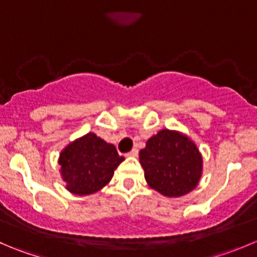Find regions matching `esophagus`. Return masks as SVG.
<instances>
[{"mask_svg":"<svg viewBox=\"0 0 257 257\" xmlns=\"http://www.w3.org/2000/svg\"><path fill=\"white\" fill-rule=\"evenodd\" d=\"M125 156L126 157H137V156H138V149H137V148L132 149V151L128 152V153H126Z\"/></svg>","mask_w":257,"mask_h":257,"instance_id":"1","label":"esophagus"}]
</instances>
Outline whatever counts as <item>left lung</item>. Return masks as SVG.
Wrapping results in <instances>:
<instances>
[{"label": "left lung", "instance_id": "8db88e82", "mask_svg": "<svg viewBox=\"0 0 257 257\" xmlns=\"http://www.w3.org/2000/svg\"><path fill=\"white\" fill-rule=\"evenodd\" d=\"M146 181L167 197L187 195L197 186L202 157L196 144L178 132L163 131L148 139L139 152Z\"/></svg>", "mask_w": 257, "mask_h": 257}]
</instances>
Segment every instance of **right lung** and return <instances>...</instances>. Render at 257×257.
<instances>
[{"label":"right lung","instance_id":"obj_1","mask_svg":"<svg viewBox=\"0 0 257 257\" xmlns=\"http://www.w3.org/2000/svg\"><path fill=\"white\" fill-rule=\"evenodd\" d=\"M123 161L124 157L119 156L113 144L88 133L60 153L59 164L66 188L74 195L86 196L109 183Z\"/></svg>","mask_w":257,"mask_h":257}]
</instances>
